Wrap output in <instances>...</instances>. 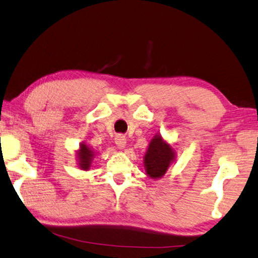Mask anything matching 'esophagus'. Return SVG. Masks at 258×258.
<instances>
[{"label": "esophagus", "mask_w": 258, "mask_h": 258, "mask_svg": "<svg viewBox=\"0 0 258 258\" xmlns=\"http://www.w3.org/2000/svg\"><path fill=\"white\" fill-rule=\"evenodd\" d=\"M114 142H116V145L119 149H124L126 147V138L124 136H121V134L116 137V139H114Z\"/></svg>", "instance_id": "34e87169"}]
</instances>
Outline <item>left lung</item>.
<instances>
[{"label": "left lung", "instance_id": "left-lung-1", "mask_svg": "<svg viewBox=\"0 0 258 258\" xmlns=\"http://www.w3.org/2000/svg\"><path fill=\"white\" fill-rule=\"evenodd\" d=\"M174 159L175 151L172 147L167 144L161 134H156L151 139L144 157L147 175H149L151 179L162 178Z\"/></svg>", "mask_w": 258, "mask_h": 258}]
</instances>
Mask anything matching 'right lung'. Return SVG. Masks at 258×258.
Masks as SVG:
<instances>
[{"label":"right lung","mask_w":258,"mask_h":258,"mask_svg":"<svg viewBox=\"0 0 258 258\" xmlns=\"http://www.w3.org/2000/svg\"><path fill=\"white\" fill-rule=\"evenodd\" d=\"M94 155H95V151H94L92 148H89L85 142L80 144L79 150L77 151L78 166H79L81 170L88 171L89 167L92 165Z\"/></svg>","instance_id":"right-lung-1"}]
</instances>
